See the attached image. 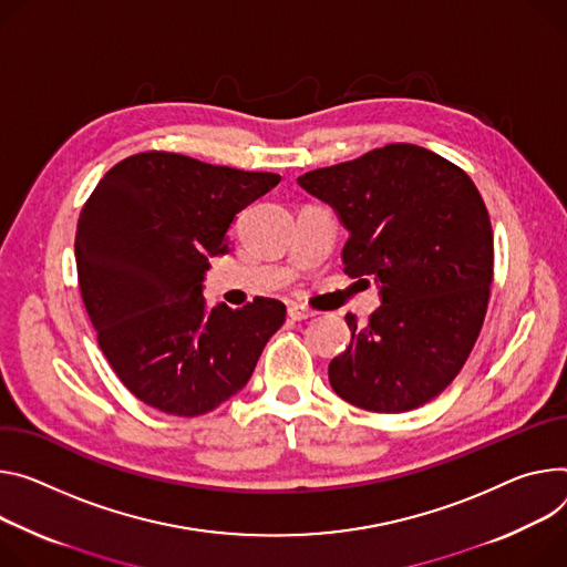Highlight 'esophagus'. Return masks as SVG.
Returning <instances> with one entry per match:
<instances>
[{
	"instance_id": "34e87169",
	"label": "esophagus",
	"mask_w": 567,
	"mask_h": 567,
	"mask_svg": "<svg viewBox=\"0 0 567 567\" xmlns=\"http://www.w3.org/2000/svg\"><path fill=\"white\" fill-rule=\"evenodd\" d=\"M287 315H289V319H293V321H305V319L315 317V312L307 310V307H302V305H289Z\"/></svg>"
}]
</instances>
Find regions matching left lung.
Returning a JSON list of instances; mask_svg holds the SVG:
<instances>
[{
    "instance_id": "left-lung-1",
    "label": "left lung",
    "mask_w": 567,
    "mask_h": 567,
    "mask_svg": "<svg viewBox=\"0 0 567 567\" xmlns=\"http://www.w3.org/2000/svg\"><path fill=\"white\" fill-rule=\"evenodd\" d=\"M298 183L348 228L343 271L373 278L382 293L364 328L346 315L350 346L328 369L334 393L378 414L430 402L466 364L486 317L493 228L480 189L439 153L404 142Z\"/></svg>"
}]
</instances>
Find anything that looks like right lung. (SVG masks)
<instances>
[{
    "label": "right lung",
    "mask_w": 567,
    "mask_h": 567,
    "mask_svg": "<svg viewBox=\"0 0 567 567\" xmlns=\"http://www.w3.org/2000/svg\"><path fill=\"white\" fill-rule=\"evenodd\" d=\"M280 183L183 153L144 151L117 163L76 224V274L101 352L122 384L172 416H200L235 395L287 307L255 298L208 310L203 276L228 252L239 210Z\"/></svg>",
    "instance_id": "right-lung-1"
}]
</instances>
